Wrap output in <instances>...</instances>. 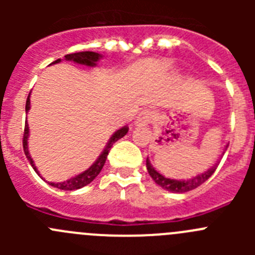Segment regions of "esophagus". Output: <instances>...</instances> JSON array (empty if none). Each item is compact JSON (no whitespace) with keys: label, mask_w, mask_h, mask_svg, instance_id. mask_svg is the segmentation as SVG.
Here are the masks:
<instances>
[{"label":"esophagus","mask_w":255,"mask_h":255,"mask_svg":"<svg viewBox=\"0 0 255 255\" xmlns=\"http://www.w3.org/2000/svg\"><path fill=\"white\" fill-rule=\"evenodd\" d=\"M153 112L150 111V110H144V111H141L140 114H139L138 119H136V126H139V128H144V126H147L148 124L150 123V121L153 120Z\"/></svg>","instance_id":"1"}]
</instances>
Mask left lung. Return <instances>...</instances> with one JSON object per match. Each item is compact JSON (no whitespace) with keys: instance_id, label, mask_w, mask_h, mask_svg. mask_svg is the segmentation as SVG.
<instances>
[{"instance_id":"8db88e82","label":"left lung","mask_w":255,"mask_h":255,"mask_svg":"<svg viewBox=\"0 0 255 255\" xmlns=\"http://www.w3.org/2000/svg\"><path fill=\"white\" fill-rule=\"evenodd\" d=\"M216 168H217V164H216L215 167H212L211 170L207 171V172L202 173V175H198L194 179L179 181V180H171L167 179V177L162 176L161 173H158L154 168H153V166L150 164V162L148 161L147 158V170L148 172H149L150 177H152L159 186H162V188L166 189V190L168 191H173V193H185V191L193 190V189L198 188V186L202 185L203 182H206L207 180L213 175Z\"/></svg>"}]
</instances>
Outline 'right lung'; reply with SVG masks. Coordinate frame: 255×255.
Listing matches in <instances>:
<instances>
[{
	"mask_svg": "<svg viewBox=\"0 0 255 255\" xmlns=\"http://www.w3.org/2000/svg\"><path fill=\"white\" fill-rule=\"evenodd\" d=\"M100 57H101L100 53H96V52H89V51L78 52V53H70V55L65 56V58H66L67 61H74V62H78V64H83V65H88V66H94L97 61L100 60ZM57 62H60V58L56 61H53V64H57ZM29 97L30 96H28V98H26V105H25L26 112H28V110L30 108V100H29ZM128 130L129 129H128V128L125 126V128H123V129L117 130V131L112 135V138L110 139V141H108L107 147L105 148L103 153L100 155V158L97 159L96 163H94L91 168H88L87 171H84V172L80 173V175H78V176L73 177V179L67 180V181L56 182V184L55 182H48L49 185L55 186V188H57V189H62V190H75V189H80V188H83V186L88 185L89 182H92L97 176H98V173H100L101 170L103 168L106 158H107L108 152H110V149H111V147L114 145L115 141H117L119 139L123 138L124 135H126ZM28 134H29L28 124L25 123V128H24V136H22V147H24V153H25L28 161L30 162L31 167L34 168L35 172L38 173L37 167L34 166V162H33V159H31V157L29 155V152H28ZM38 175H39V173H38Z\"/></svg>",
	"mask_w": 255,
	"mask_h": 255,
	"instance_id": "obj_1",
	"label": "right lung"
}]
</instances>
